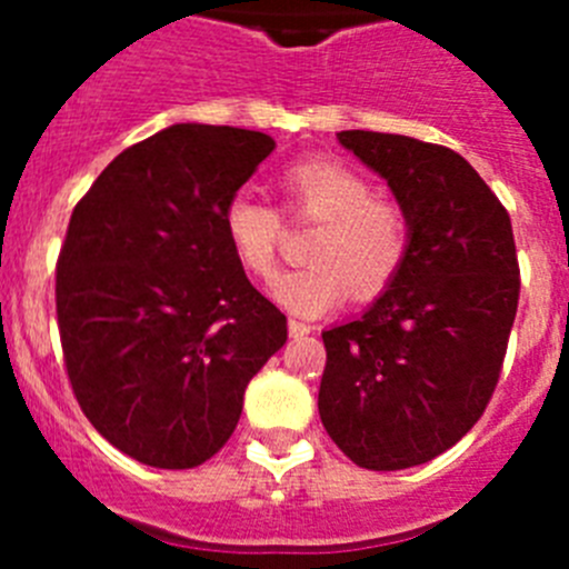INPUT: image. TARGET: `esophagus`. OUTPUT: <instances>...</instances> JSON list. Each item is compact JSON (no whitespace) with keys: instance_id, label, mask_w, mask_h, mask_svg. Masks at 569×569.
Listing matches in <instances>:
<instances>
[{"instance_id":"obj_1","label":"esophagus","mask_w":569,"mask_h":569,"mask_svg":"<svg viewBox=\"0 0 569 569\" xmlns=\"http://www.w3.org/2000/svg\"><path fill=\"white\" fill-rule=\"evenodd\" d=\"M288 330H290V336H293V339H301V336L313 333V328H310L308 321H299V319H290Z\"/></svg>"}]
</instances>
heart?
<instances>
[{
  "label": "heart",
  "mask_w": 569,
  "mask_h": 569,
  "mask_svg": "<svg viewBox=\"0 0 569 569\" xmlns=\"http://www.w3.org/2000/svg\"><path fill=\"white\" fill-rule=\"evenodd\" d=\"M281 210L293 222H316L308 241V268L279 276L273 296L299 316H319L345 299L359 301L385 293L405 270L413 228L396 199L376 196L359 170L336 159L288 164L279 176ZM224 236L248 273L270 279L279 264L284 222L270 202L248 190L228 199Z\"/></svg>",
  "instance_id": "b5f03b06"
}]
</instances>
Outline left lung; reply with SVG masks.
Returning <instances> with one entry per match:
<instances>
[{
  "label": "left lung",
  "mask_w": 569,
  "mask_h": 569,
  "mask_svg": "<svg viewBox=\"0 0 569 569\" xmlns=\"http://www.w3.org/2000/svg\"><path fill=\"white\" fill-rule=\"evenodd\" d=\"M410 216L399 279L361 319L325 330L319 416L365 470H405L450 450L499 385L519 308L510 213L465 156L396 133L341 130Z\"/></svg>",
  "instance_id": "obj_1"
}]
</instances>
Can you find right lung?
Listing matches in <instances>:
<instances>
[{"label":"right lung","instance_id":"1","mask_svg":"<svg viewBox=\"0 0 569 569\" xmlns=\"http://www.w3.org/2000/svg\"><path fill=\"white\" fill-rule=\"evenodd\" d=\"M276 142L173 124L130 144L70 213L57 259L64 370L99 433L162 470L233 436L244 387L288 341L224 236L230 196Z\"/></svg>","mask_w":569,"mask_h":569}]
</instances>
